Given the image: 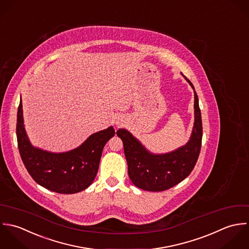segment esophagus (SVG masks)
Listing matches in <instances>:
<instances>
[{
  "label": "esophagus",
  "instance_id": "1",
  "mask_svg": "<svg viewBox=\"0 0 249 249\" xmlns=\"http://www.w3.org/2000/svg\"><path fill=\"white\" fill-rule=\"evenodd\" d=\"M123 122H124V120H123L122 118H116V120H115V125H116V126H121V125L123 124Z\"/></svg>",
  "mask_w": 249,
  "mask_h": 249
}]
</instances>
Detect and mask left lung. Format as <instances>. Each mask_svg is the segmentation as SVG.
I'll list each match as a JSON object with an SVG mask.
<instances>
[{"instance_id": "obj_1", "label": "left lung", "mask_w": 249, "mask_h": 249, "mask_svg": "<svg viewBox=\"0 0 249 249\" xmlns=\"http://www.w3.org/2000/svg\"><path fill=\"white\" fill-rule=\"evenodd\" d=\"M183 77L195 92V123L191 138L185 145L168 153L155 154L146 149L128 130L118 129L116 132L123 142L129 177L142 190L162 192L176 186L190 175L197 161L202 142L201 111L195 87Z\"/></svg>"}]
</instances>
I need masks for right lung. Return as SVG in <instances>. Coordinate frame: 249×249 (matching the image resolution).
I'll return each mask as SVG.
<instances>
[{
    "instance_id": "right-lung-1",
    "label": "right lung",
    "mask_w": 249,
    "mask_h": 249,
    "mask_svg": "<svg viewBox=\"0 0 249 249\" xmlns=\"http://www.w3.org/2000/svg\"><path fill=\"white\" fill-rule=\"evenodd\" d=\"M115 132L112 126L89 136L80 146L53 153L34 146L25 130L22 100L17 111L16 136L21 159L33 179L58 194H77L88 189L99 168L103 148Z\"/></svg>"
}]
</instances>
